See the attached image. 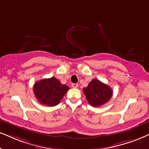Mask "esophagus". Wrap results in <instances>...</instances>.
Masks as SVG:
<instances>
[{
	"label": "esophagus",
	"instance_id": "34e87169",
	"mask_svg": "<svg viewBox=\"0 0 149 149\" xmlns=\"http://www.w3.org/2000/svg\"><path fill=\"white\" fill-rule=\"evenodd\" d=\"M71 86H72L73 88H78V84H76V83H73L72 84H71Z\"/></svg>",
	"mask_w": 149,
	"mask_h": 149
}]
</instances>
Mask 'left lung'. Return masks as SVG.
<instances>
[{"mask_svg":"<svg viewBox=\"0 0 149 149\" xmlns=\"http://www.w3.org/2000/svg\"><path fill=\"white\" fill-rule=\"evenodd\" d=\"M83 93L88 102L91 106L97 107L107 103L112 97V89L107 84L97 79H93L86 88Z\"/></svg>","mask_w":149,"mask_h":149,"instance_id":"left-lung-1","label":"left lung"}]
</instances>
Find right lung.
<instances>
[{
  "label": "right lung",
  "instance_id": "obj_1",
  "mask_svg": "<svg viewBox=\"0 0 149 149\" xmlns=\"http://www.w3.org/2000/svg\"><path fill=\"white\" fill-rule=\"evenodd\" d=\"M69 89V86L61 84L54 77L38 81L33 87L38 101L40 104L49 107L59 104Z\"/></svg>",
  "mask_w": 149,
  "mask_h": 149
}]
</instances>
